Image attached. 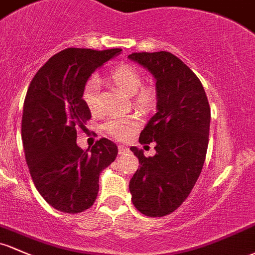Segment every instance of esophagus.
Listing matches in <instances>:
<instances>
[{
    "label": "esophagus",
    "instance_id": "esophagus-1",
    "mask_svg": "<svg viewBox=\"0 0 255 255\" xmlns=\"http://www.w3.org/2000/svg\"><path fill=\"white\" fill-rule=\"evenodd\" d=\"M118 150H119V154H124V153H127L128 148L127 146H124V144H119L118 146Z\"/></svg>",
    "mask_w": 255,
    "mask_h": 255
}]
</instances>
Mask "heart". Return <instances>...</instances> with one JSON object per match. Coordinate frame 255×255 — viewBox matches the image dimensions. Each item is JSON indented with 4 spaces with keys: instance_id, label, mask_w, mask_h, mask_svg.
Wrapping results in <instances>:
<instances>
[{
    "instance_id": "heart-1",
    "label": "heart",
    "mask_w": 255,
    "mask_h": 255,
    "mask_svg": "<svg viewBox=\"0 0 255 255\" xmlns=\"http://www.w3.org/2000/svg\"><path fill=\"white\" fill-rule=\"evenodd\" d=\"M111 79L114 85L127 96H133L138 91L142 85V76L135 67L131 65H119L111 73ZM98 89L100 83L96 78H91L84 87L83 100L87 109L92 114L100 112L98 102ZM136 106L142 109H149L154 103V96L150 90H142L136 96ZM138 127V119L136 117H112L103 125V128L108 135L118 139H124L131 135L133 130Z\"/></svg>"
}]
</instances>
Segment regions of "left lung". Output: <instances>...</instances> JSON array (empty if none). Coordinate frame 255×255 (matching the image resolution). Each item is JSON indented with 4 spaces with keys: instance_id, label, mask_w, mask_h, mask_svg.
Here are the masks:
<instances>
[{
    "instance_id": "8db88e82",
    "label": "left lung",
    "mask_w": 255,
    "mask_h": 255,
    "mask_svg": "<svg viewBox=\"0 0 255 255\" xmlns=\"http://www.w3.org/2000/svg\"><path fill=\"white\" fill-rule=\"evenodd\" d=\"M128 58L146 68L155 79L157 113L139 133V143H155L154 157L131 147L138 168L128 188L131 201L147 216L176 210L196 185L209 142L210 107L202 83L170 52H139Z\"/></svg>"
}]
</instances>
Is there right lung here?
Returning <instances> with one entry per match:
<instances>
[{
	"label": "right lung",
	"mask_w": 255,
	"mask_h": 255,
	"mask_svg": "<svg viewBox=\"0 0 255 255\" xmlns=\"http://www.w3.org/2000/svg\"><path fill=\"white\" fill-rule=\"evenodd\" d=\"M120 48H67L51 57L30 83L21 119L25 160L35 187L54 209L69 214L95 203L98 179L116 160L118 147L101 138L86 150L76 144V131L91 118L84 87L97 68Z\"/></svg>",
	"instance_id": "add662e5"
}]
</instances>
